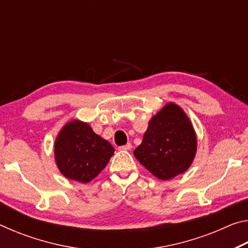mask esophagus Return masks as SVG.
<instances>
[{
	"label": "esophagus",
	"instance_id": "esophagus-1",
	"mask_svg": "<svg viewBox=\"0 0 248 248\" xmlns=\"http://www.w3.org/2000/svg\"><path fill=\"white\" fill-rule=\"evenodd\" d=\"M131 149H132V144L131 143H127L125 145L119 146V150H121V151H130Z\"/></svg>",
	"mask_w": 248,
	"mask_h": 248
}]
</instances>
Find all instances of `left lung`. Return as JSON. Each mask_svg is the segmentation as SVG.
<instances>
[{"instance_id": "8db88e82", "label": "left lung", "mask_w": 248, "mask_h": 248, "mask_svg": "<svg viewBox=\"0 0 248 248\" xmlns=\"http://www.w3.org/2000/svg\"><path fill=\"white\" fill-rule=\"evenodd\" d=\"M197 153V136L182 107L169 103L149 121L136 158L151 174L169 180L189 169Z\"/></svg>"}]
</instances>
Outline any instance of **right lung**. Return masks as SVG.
I'll list each match as a JSON object with an SVG mask.
<instances>
[{"label":"right lung","instance_id":"obj_1","mask_svg":"<svg viewBox=\"0 0 248 248\" xmlns=\"http://www.w3.org/2000/svg\"><path fill=\"white\" fill-rule=\"evenodd\" d=\"M115 149L78 119L65 124L54 141V158L64 177L90 183L108 164Z\"/></svg>","mask_w":248,"mask_h":248}]
</instances>
